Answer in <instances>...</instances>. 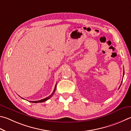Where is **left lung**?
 Returning <instances> with one entry per match:
<instances>
[{"label": "left lung", "instance_id": "8db88e82", "mask_svg": "<svg viewBox=\"0 0 131 131\" xmlns=\"http://www.w3.org/2000/svg\"><path fill=\"white\" fill-rule=\"evenodd\" d=\"M121 85H122V84H121ZM121 85H120V86H121ZM120 87H119V88H120Z\"/></svg>", "mask_w": 131, "mask_h": 131}]
</instances>
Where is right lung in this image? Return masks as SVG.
Here are the masks:
<instances>
[{"mask_svg": "<svg viewBox=\"0 0 131 131\" xmlns=\"http://www.w3.org/2000/svg\"><path fill=\"white\" fill-rule=\"evenodd\" d=\"M56 88H57V84L56 85L55 88H54V90H53V93H52V94H51V95H50V96H49V97H46V98H45V99H42V100H39V101H30V102H31V103H42V102H44V101H47V100H49L50 98V97H51L52 96H53L54 92H55V91H56Z\"/></svg>", "mask_w": 131, "mask_h": 131, "instance_id": "obj_1", "label": "right lung"}]
</instances>
